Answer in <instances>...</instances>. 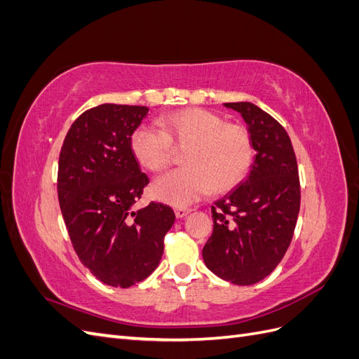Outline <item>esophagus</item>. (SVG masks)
<instances>
[{
	"label": "esophagus",
	"mask_w": 359,
	"mask_h": 359,
	"mask_svg": "<svg viewBox=\"0 0 359 359\" xmlns=\"http://www.w3.org/2000/svg\"><path fill=\"white\" fill-rule=\"evenodd\" d=\"M191 212V210L190 208H175V215H177V219H182V217H186L187 214H190Z\"/></svg>",
	"instance_id": "1"
}]
</instances>
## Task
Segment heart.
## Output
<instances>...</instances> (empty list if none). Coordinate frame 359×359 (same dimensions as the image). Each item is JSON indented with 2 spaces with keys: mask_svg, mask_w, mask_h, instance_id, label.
<instances>
[{
  "mask_svg": "<svg viewBox=\"0 0 359 359\" xmlns=\"http://www.w3.org/2000/svg\"><path fill=\"white\" fill-rule=\"evenodd\" d=\"M158 128L139 126L130 136V149L140 166L166 169L172 148L184 151V169L166 173L153 184L154 196L173 206H187L212 189L229 190L252 165L253 147L247 130L205 109H187L158 119Z\"/></svg>",
  "mask_w": 359,
  "mask_h": 359,
  "instance_id": "b5f03b06",
  "label": "heart"
}]
</instances>
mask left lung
I'll use <instances>...</instances> for the list:
<instances>
[{"label":"left lung","instance_id":"left-lung-1","mask_svg":"<svg viewBox=\"0 0 359 359\" xmlns=\"http://www.w3.org/2000/svg\"><path fill=\"white\" fill-rule=\"evenodd\" d=\"M240 114L255 149L247 177L214 202V231L202 256L210 271L248 286L269 276L292 241L299 212L297 157L286 130L250 102L224 103Z\"/></svg>","mask_w":359,"mask_h":359}]
</instances>
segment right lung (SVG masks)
I'll list each match as a JSON object with an SVG mask.
<instances>
[{
	"mask_svg": "<svg viewBox=\"0 0 359 359\" xmlns=\"http://www.w3.org/2000/svg\"><path fill=\"white\" fill-rule=\"evenodd\" d=\"M148 111L95 106L72 124L60 153L58 201L74 252L95 278L114 287H130L153 273L175 222L163 203L133 210L149 180L130 136Z\"/></svg>",
	"mask_w": 359,
	"mask_h": 359,
	"instance_id": "right-lung-1",
	"label": "right lung"
}]
</instances>
